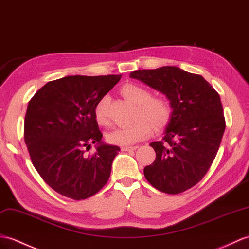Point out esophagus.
Listing matches in <instances>:
<instances>
[{
    "label": "esophagus",
    "mask_w": 249,
    "mask_h": 249,
    "mask_svg": "<svg viewBox=\"0 0 249 249\" xmlns=\"http://www.w3.org/2000/svg\"><path fill=\"white\" fill-rule=\"evenodd\" d=\"M138 147L139 146H137V145H135V146H123V147H121V149H122L123 152H128V151H136Z\"/></svg>",
    "instance_id": "esophagus-1"
}]
</instances>
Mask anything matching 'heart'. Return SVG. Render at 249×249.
Returning <instances> with one entry per match:
<instances>
[{
    "instance_id": "1",
    "label": "heart",
    "mask_w": 249,
    "mask_h": 249,
    "mask_svg": "<svg viewBox=\"0 0 249 249\" xmlns=\"http://www.w3.org/2000/svg\"><path fill=\"white\" fill-rule=\"evenodd\" d=\"M121 94L127 101L136 104L134 119L131 124L114 129L108 134V141L118 145H130L148 138L156 129H162L170 123L173 109L170 102L163 97L152 96L151 91L138 84H125L121 87ZM107 96L98 100L93 114L95 122L103 127L110 125L108 113Z\"/></svg>"
}]
</instances>
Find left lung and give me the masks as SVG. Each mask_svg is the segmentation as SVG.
<instances>
[{
  "instance_id": "1",
  "label": "left lung",
  "mask_w": 249,
  "mask_h": 249,
  "mask_svg": "<svg viewBox=\"0 0 249 249\" xmlns=\"http://www.w3.org/2000/svg\"><path fill=\"white\" fill-rule=\"evenodd\" d=\"M130 77L165 94L173 108L162 141L151 143L156 159L144 176L161 192L182 193L203 179L217 154L226 126L221 97L203 76L177 67L137 70Z\"/></svg>"
}]
</instances>
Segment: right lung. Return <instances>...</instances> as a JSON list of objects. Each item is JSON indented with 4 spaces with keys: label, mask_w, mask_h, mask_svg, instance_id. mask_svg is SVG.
<instances>
[{
    "label": "right lung",
    "mask_w": 249,
    "mask_h": 249,
    "mask_svg": "<svg viewBox=\"0 0 249 249\" xmlns=\"http://www.w3.org/2000/svg\"><path fill=\"white\" fill-rule=\"evenodd\" d=\"M121 75L67 76L52 80L28 103L24 141L35 169L49 186L66 197L86 199L110 177L120 147L102 142L93 110ZM97 143L93 154H85Z\"/></svg>",
    "instance_id": "add662e5"
}]
</instances>
